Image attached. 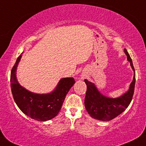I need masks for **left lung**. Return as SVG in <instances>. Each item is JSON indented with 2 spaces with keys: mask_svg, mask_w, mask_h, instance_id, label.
Instances as JSON below:
<instances>
[{
  "mask_svg": "<svg viewBox=\"0 0 146 146\" xmlns=\"http://www.w3.org/2000/svg\"><path fill=\"white\" fill-rule=\"evenodd\" d=\"M124 50L127 56V60L130 62L131 66L134 71V74H135L131 58L127 50L125 48ZM85 83L87 85L84 102L86 110L94 119L107 121L112 120L125 111L131 102L134 94L135 75H134L129 91L117 98H110L104 96L98 92L93 83L88 82L87 79H85Z\"/></svg>",
  "mask_w": 146,
  "mask_h": 146,
  "instance_id": "left-lung-1",
  "label": "left lung"
}]
</instances>
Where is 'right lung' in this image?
Returning a JSON list of instances; mask_svg holds the SVG:
<instances>
[{
    "label": "right lung",
    "mask_w": 146,
    "mask_h": 146,
    "mask_svg": "<svg viewBox=\"0 0 146 146\" xmlns=\"http://www.w3.org/2000/svg\"><path fill=\"white\" fill-rule=\"evenodd\" d=\"M18 57L11 72V88L13 97L19 109L28 117L46 121L56 117L61 108L66 95L75 84L71 77L62 78L54 92L48 94H36L21 86L16 78V69L21 59Z\"/></svg>",
    "instance_id": "right-lung-1"
}]
</instances>
